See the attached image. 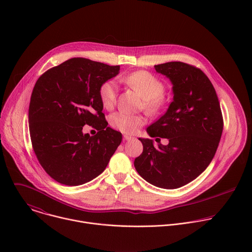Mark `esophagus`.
<instances>
[{
  "mask_svg": "<svg viewBox=\"0 0 252 252\" xmlns=\"http://www.w3.org/2000/svg\"><path fill=\"white\" fill-rule=\"evenodd\" d=\"M133 137L132 136H130V135H128V134H125L124 135V139L125 140H130V139H132Z\"/></svg>",
  "mask_w": 252,
  "mask_h": 252,
  "instance_id": "esophagus-1",
  "label": "esophagus"
}]
</instances>
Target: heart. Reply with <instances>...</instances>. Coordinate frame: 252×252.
Here are the masks:
<instances>
[{"label": "heart", "instance_id": "b5f03b06", "mask_svg": "<svg viewBox=\"0 0 252 252\" xmlns=\"http://www.w3.org/2000/svg\"><path fill=\"white\" fill-rule=\"evenodd\" d=\"M121 81L127 87L138 92L143 96L142 107L152 115L159 114L166 105V98L162 94L164 85L161 80L148 70H136L121 77ZM98 96L105 110H112L117 102V85L113 80L103 82L98 89ZM146 115H128L117 112L110 117L112 127L125 132L134 133L140 126L146 125Z\"/></svg>", "mask_w": 252, "mask_h": 252}]
</instances>
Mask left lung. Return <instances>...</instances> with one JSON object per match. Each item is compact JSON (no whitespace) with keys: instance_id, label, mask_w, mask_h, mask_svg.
I'll use <instances>...</instances> for the list:
<instances>
[{"instance_id":"obj_1","label":"left lung","mask_w":252,"mask_h":252,"mask_svg":"<svg viewBox=\"0 0 252 252\" xmlns=\"http://www.w3.org/2000/svg\"><path fill=\"white\" fill-rule=\"evenodd\" d=\"M155 67L171 81L173 100L147 130L152 137L169 142L155 147L152 139L139 138L143 151L134 167L148 183L173 189L188 185L208 166L222 134L223 118L217 92L200 68L183 62Z\"/></svg>"}]
</instances>
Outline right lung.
<instances>
[{"label":"right lung","mask_w":252,"mask_h":252,"mask_svg":"<svg viewBox=\"0 0 252 252\" xmlns=\"http://www.w3.org/2000/svg\"><path fill=\"white\" fill-rule=\"evenodd\" d=\"M120 65L73 58L38 79L29 106L32 150L56 182L76 187L91 182L109 163L122 133L107 126L99 86L119 74ZM84 125L99 131L82 133Z\"/></svg>","instance_id":"obj_1"}]
</instances>
